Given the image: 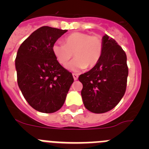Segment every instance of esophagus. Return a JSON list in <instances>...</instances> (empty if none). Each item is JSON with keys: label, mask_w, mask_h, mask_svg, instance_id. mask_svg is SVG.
Wrapping results in <instances>:
<instances>
[{"label": "esophagus", "mask_w": 149, "mask_h": 149, "mask_svg": "<svg viewBox=\"0 0 149 149\" xmlns=\"http://www.w3.org/2000/svg\"><path fill=\"white\" fill-rule=\"evenodd\" d=\"M72 75H73V78L74 81H77V78H78V74H72Z\"/></svg>", "instance_id": "esophagus-1"}]
</instances>
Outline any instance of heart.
Wrapping results in <instances>:
<instances>
[{
	"mask_svg": "<svg viewBox=\"0 0 149 149\" xmlns=\"http://www.w3.org/2000/svg\"><path fill=\"white\" fill-rule=\"evenodd\" d=\"M103 48V40L100 36L75 32L65 38L64 44L60 42H55L52 51L61 65H65L74 55L75 58L67 64L66 68L77 72L94 67L101 59Z\"/></svg>",
	"mask_w": 149,
	"mask_h": 149,
	"instance_id": "heart-1",
	"label": "heart"
}]
</instances>
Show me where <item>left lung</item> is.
Here are the masks:
<instances>
[{
    "label": "left lung",
    "instance_id": "left-lung-1",
    "mask_svg": "<svg viewBox=\"0 0 149 149\" xmlns=\"http://www.w3.org/2000/svg\"><path fill=\"white\" fill-rule=\"evenodd\" d=\"M104 48L98 63L79 76L82 83L83 102L95 113H104L114 108L125 95L128 68L127 56L121 46L105 34Z\"/></svg>",
    "mask_w": 149,
    "mask_h": 149
}]
</instances>
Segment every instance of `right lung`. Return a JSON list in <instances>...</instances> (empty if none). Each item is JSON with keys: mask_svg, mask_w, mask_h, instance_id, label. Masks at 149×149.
I'll return each instance as SVG.
<instances>
[{"mask_svg": "<svg viewBox=\"0 0 149 149\" xmlns=\"http://www.w3.org/2000/svg\"><path fill=\"white\" fill-rule=\"evenodd\" d=\"M67 30L44 26L35 30L19 47L15 58L17 81L27 103L39 112L51 113L65 102L74 78L57 62L52 51Z\"/></svg>", "mask_w": 149, "mask_h": 149, "instance_id": "add662e5", "label": "right lung"}]
</instances>
